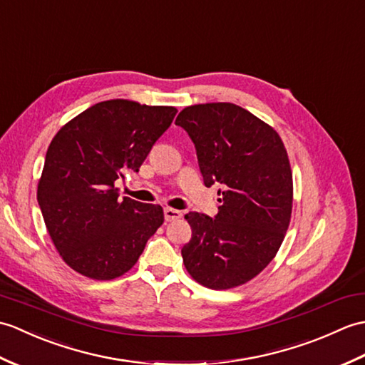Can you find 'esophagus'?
I'll return each instance as SVG.
<instances>
[{
    "label": "esophagus",
    "mask_w": 365,
    "mask_h": 365,
    "mask_svg": "<svg viewBox=\"0 0 365 365\" xmlns=\"http://www.w3.org/2000/svg\"><path fill=\"white\" fill-rule=\"evenodd\" d=\"M181 215H182L181 210H178V209H172V207L164 209V217L167 222H175V220H178V218H181Z\"/></svg>",
    "instance_id": "esophagus-1"
}]
</instances>
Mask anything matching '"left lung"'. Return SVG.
I'll return each mask as SVG.
<instances>
[{"label":"left lung","instance_id":"8db88e82","mask_svg":"<svg viewBox=\"0 0 365 365\" xmlns=\"http://www.w3.org/2000/svg\"><path fill=\"white\" fill-rule=\"evenodd\" d=\"M197 150L206 187L220 185L218 214L189 212L192 239L181 250L190 277L223 290L245 284L284 240L294 200L292 170L281 137L247 109L206 103L180 112Z\"/></svg>","mask_w":365,"mask_h":365}]
</instances>
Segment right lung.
Returning a JSON list of instances; mask_svg holds the SVG:
<instances>
[{
  "instance_id": "add662e5",
  "label": "right lung",
  "mask_w": 365,
  "mask_h": 365,
  "mask_svg": "<svg viewBox=\"0 0 365 365\" xmlns=\"http://www.w3.org/2000/svg\"><path fill=\"white\" fill-rule=\"evenodd\" d=\"M176 112L129 100L101 101L54 135L37 201L56 250L75 272L101 281L121 277L164 223L159 205L118 198L114 184L126 172H139Z\"/></svg>"
}]
</instances>
